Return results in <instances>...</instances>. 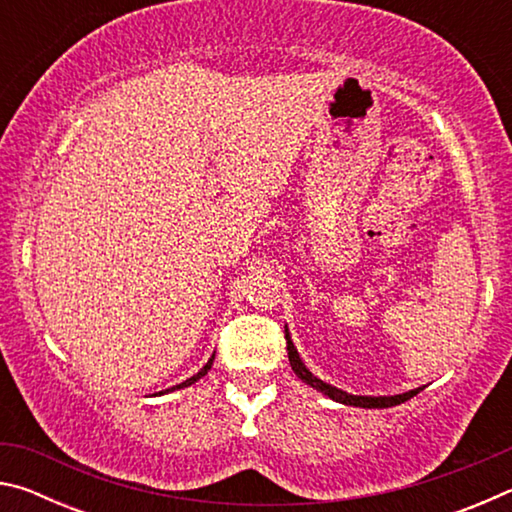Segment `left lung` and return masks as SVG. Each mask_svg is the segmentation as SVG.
I'll list each match as a JSON object with an SVG mask.
<instances>
[{
    "instance_id": "obj_1",
    "label": "left lung",
    "mask_w": 512,
    "mask_h": 512,
    "mask_svg": "<svg viewBox=\"0 0 512 512\" xmlns=\"http://www.w3.org/2000/svg\"><path fill=\"white\" fill-rule=\"evenodd\" d=\"M284 339H287V350H289V361H291V368L296 375L309 384L311 388H316L327 397H332L334 402H341V404H348V406H361V409H388V406H395V404H402L406 400H411L413 395L420 393V388H415V391L409 393H402V395H379V397H368V395H350L341 391V388H336L332 384H325L323 379H318L311 375L307 370L305 363H302L300 354L296 350V345H293L291 336H289V329H284Z\"/></svg>"
}]
</instances>
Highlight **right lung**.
<instances>
[{"label": "right lung", "mask_w": 512, "mask_h": 512, "mask_svg": "<svg viewBox=\"0 0 512 512\" xmlns=\"http://www.w3.org/2000/svg\"><path fill=\"white\" fill-rule=\"evenodd\" d=\"M212 361H214V354H212V357H210V361H207V363H205V366H203L201 370H198V372H196V375H194V377H189V379H185V381H183V384L173 386V388H169V391H176V388H185V386H192V384H194V381H198V379H201V377H205V375H207V372H210V368H212Z\"/></svg>", "instance_id": "add662e5"}]
</instances>
